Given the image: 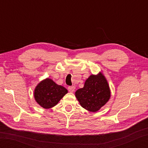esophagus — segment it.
<instances>
[{
  "label": "esophagus",
  "instance_id": "34e87169",
  "mask_svg": "<svg viewBox=\"0 0 148 148\" xmlns=\"http://www.w3.org/2000/svg\"><path fill=\"white\" fill-rule=\"evenodd\" d=\"M68 90L70 92H74V91L75 90V86H69L68 87Z\"/></svg>",
  "mask_w": 148,
  "mask_h": 148
}]
</instances>
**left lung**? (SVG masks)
Wrapping results in <instances>:
<instances>
[{"mask_svg":"<svg viewBox=\"0 0 148 148\" xmlns=\"http://www.w3.org/2000/svg\"><path fill=\"white\" fill-rule=\"evenodd\" d=\"M75 94L81 106L91 112L99 111L111 97L108 83L102 73L91 75L84 87L78 89Z\"/></svg>","mask_w":148,"mask_h":148,"instance_id":"1","label":"left lung"}]
</instances>
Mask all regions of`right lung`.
<instances>
[{
    "instance_id": "1",
    "label": "right lung",
    "mask_w": 148,
    "mask_h": 148,
    "mask_svg": "<svg viewBox=\"0 0 148 148\" xmlns=\"http://www.w3.org/2000/svg\"><path fill=\"white\" fill-rule=\"evenodd\" d=\"M67 92L65 88L47 78L37 84L34 90V98L42 108L49 109L57 104Z\"/></svg>"
}]
</instances>
